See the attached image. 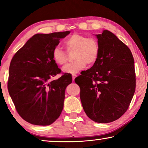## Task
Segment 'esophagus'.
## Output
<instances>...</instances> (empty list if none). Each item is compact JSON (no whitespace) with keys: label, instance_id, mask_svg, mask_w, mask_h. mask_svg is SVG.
Masks as SVG:
<instances>
[{"label":"esophagus","instance_id":"obj_1","mask_svg":"<svg viewBox=\"0 0 148 148\" xmlns=\"http://www.w3.org/2000/svg\"><path fill=\"white\" fill-rule=\"evenodd\" d=\"M77 77V75L75 74H73L72 75V77H73V81L75 80V77Z\"/></svg>","mask_w":148,"mask_h":148}]
</instances>
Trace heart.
I'll list each match as a JSON object with an SVG mask.
<instances>
[{
    "mask_svg": "<svg viewBox=\"0 0 148 148\" xmlns=\"http://www.w3.org/2000/svg\"><path fill=\"white\" fill-rule=\"evenodd\" d=\"M65 44L69 50L75 49L74 54L75 60L62 67L64 73H77L86 67V63H95L100 54V44L98 40L82 34H73L66 40ZM52 58L56 64L62 65L66 61V54L61 48L57 46L52 52Z\"/></svg>",
    "mask_w": 148,
    "mask_h": 148,
    "instance_id": "1",
    "label": "heart"
}]
</instances>
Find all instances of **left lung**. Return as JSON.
Returning <instances> with one entry per match:
<instances>
[{
  "label": "left lung",
  "mask_w": 148,
  "mask_h": 148,
  "mask_svg": "<svg viewBox=\"0 0 148 148\" xmlns=\"http://www.w3.org/2000/svg\"><path fill=\"white\" fill-rule=\"evenodd\" d=\"M96 36L100 44L98 59L75 82L87 116L108 123L124 114L134 95V59L130 49L112 32L104 30Z\"/></svg>",
  "instance_id": "left-lung-1"
}]
</instances>
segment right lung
Wrapping results in <instances>:
<instances>
[{"label":"right lung","instance_id":"obj_1","mask_svg":"<svg viewBox=\"0 0 148 148\" xmlns=\"http://www.w3.org/2000/svg\"><path fill=\"white\" fill-rule=\"evenodd\" d=\"M69 31L37 34L16 52L9 66L8 90L23 119L36 125H50L61 114L71 74L52 80L61 71L52 58L53 50Z\"/></svg>","mask_w":148,"mask_h":148}]
</instances>
